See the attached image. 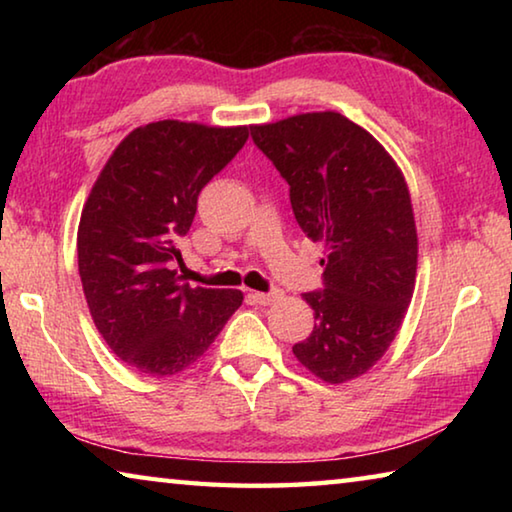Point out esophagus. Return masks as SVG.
<instances>
[{"label":"esophagus","instance_id":"1","mask_svg":"<svg viewBox=\"0 0 512 512\" xmlns=\"http://www.w3.org/2000/svg\"><path fill=\"white\" fill-rule=\"evenodd\" d=\"M282 293L280 291H268V293H262V291H257V293H253V298H255V302H259V305H273V302L280 298Z\"/></svg>","mask_w":512,"mask_h":512}]
</instances>
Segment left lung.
Listing matches in <instances>:
<instances>
[{"label":"left lung","instance_id":"8db88e82","mask_svg":"<svg viewBox=\"0 0 512 512\" xmlns=\"http://www.w3.org/2000/svg\"><path fill=\"white\" fill-rule=\"evenodd\" d=\"M257 149L289 183L296 221L327 250L323 291L305 298L314 332L293 354L327 384L384 357L409 307L418 232L409 187L375 137L341 112H307L250 126Z\"/></svg>","mask_w":512,"mask_h":512}]
</instances>
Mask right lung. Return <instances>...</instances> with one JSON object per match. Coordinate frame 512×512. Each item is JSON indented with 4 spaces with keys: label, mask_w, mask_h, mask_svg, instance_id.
I'll list each match as a JSON object with an SVG mask.
<instances>
[{
    "label": "right lung",
    "mask_w": 512,
    "mask_h": 512,
    "mask_svg": "<svg viewBox=\"0 0 512 512\" xmlns=\"http://www.w3.org/2000/svg\"><path fill=\"white\" fill-rule=\"evenodd\" d=\"M248 126L164 119L112 151L83 205L79 275L103 341L140 375L169 377L203 357L244 300L192 289L173 262L201 189L241 151Z\"/></svg>",
    "instance_id": "1"
}]
</instances>
